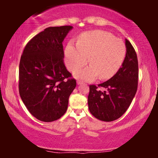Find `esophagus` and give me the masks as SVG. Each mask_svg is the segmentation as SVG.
Instances as JSON below:
<instances>
[{
    "mask_svg": "<svg viewBox=\"0 0 158 158\" xmlns=\"http://www.w3.org/2000/svg\"><path fill=\"white\" fill-rule=\"evenodd\" d=\"M77 84H84V82H83L82 81H81V80H77Z\"/></svg>",
    "mask_w": 158,
    "mask_h": 158,
    "instance_id": "34e87169",
    "label": "esophagus"
}]
</instances>
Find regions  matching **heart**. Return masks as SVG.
<instances>
[{
	"label": "heart",
	"mask_w": 158,
	"mask_h": 158,
	"mask_svg": "<svg viewBox=\"0 0 158 158\" xmlns=\"http://www.w3.org/2000/svg\"><path fill=\"white\" fill-rule=\"evenodd\" d=\"M126 48L121 40L107 32L95 31L80 35L77 44L70 42L65 51V64L69 70L89 66L74 71L77 78L93 80L100 76L106 79L113 77L123 63Z\"/></svg>",
	"instance_id": "b5f03b06"
}]
</instances>
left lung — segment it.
Listing matches in <instances>:
<instances>
[{
  "instance_id": "left-lung-1",
  "label": "left lung",
  "mask_w": 158,
  "mask_h": 158,
  "mask_svg": "<svg viewBox=\"0 0 158 158\" xmlns=\"http://www.w3.org/2000/svg\"><path fill=\"white\" fill-rule=\"evenodd\" d=\"M125 46V60L116 74L98 86H89V111L100 121L110 122L119 118L127 111L137 92L139 78L137 56L127 39ZM98 87H102L104 90L100 91Z\"/></svg>"
}]
</instances>
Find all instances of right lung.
Returning <instances> with one entry per match:
<instances>
[{"mask_svg": "<svg viewBox=\"0 0 158 158\" xmlns=\"http://www.w3.org/2000/svg\"><path fill=\"white\" fill-rule=\"evenodd\" d=\"M71 26L45 28L23 49L19 71V90L23 104L37 119L52 122L65 113L76 80L64 64L63 42Z\"/></svg>", "mask_w": 158, "mask_h": 158, "instance_id": "add662e5", "label": "right lung"}]
</instances>
